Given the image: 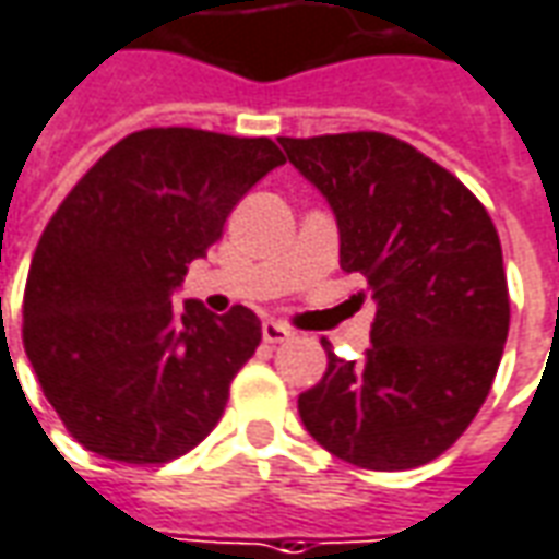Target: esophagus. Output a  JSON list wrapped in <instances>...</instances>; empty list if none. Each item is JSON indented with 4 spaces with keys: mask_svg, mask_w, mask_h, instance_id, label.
<instances>
[{
    "mask_svg": "<svg viewBox=\"0 0 559 559\" xmlns=\"http://www.w3.org/2000/svg\"><path fill=\"white\" fill-rule=\"evenodd\" d=\"M294 336V330L287 328V324H281V321H263V340L265 343H287Z\"/></svg>",
    "mask_w": 559,
    "mask_h": 559,
    "instance_id": "1",
    "label": "esophagus"
}]
</instances>
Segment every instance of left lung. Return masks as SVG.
<instances>
[{
  "mask_svg": "<svg viewBox=\"0 0 559 559\" xmlns=\"http://www.w3.org/2000/svg\"><path fill=\"white\" fill-rule=\"evenodd\" d=\"M278 143L330 201L340 265L376 299L373 345L360 364L328 348V373L299 394L302 425L358 468H419L462 438L499 370L511 321L499 231L465 183L397 136Z\"/></svg>",
  "mask_w": 559,
  "mask_h": 559,
  "instance_id": "8db88e82",
  "label": "left lung"
}]
</instances>
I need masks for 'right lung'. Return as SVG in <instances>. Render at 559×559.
Masks as SVG:
<instances>
[{
	"label": "right lung",
	"instance_id": "1",
	"mask_svg": "<svg viewBox=\"0 0 559 559\" xmlns=\"http://www.w3.org/2000/svg\"><path fill=\"white\" fill-rule=\"evenodd\" d=\"M284 165L269 136L146 128L72 186L24 290V348L48 404L91 453L162 465L219 423L263 340L245 306L211 314L170 294L223 238L231 207Z\"/></svg>",
	"mask_w": 559,
	"mask_h": 559
}]
</instances>
